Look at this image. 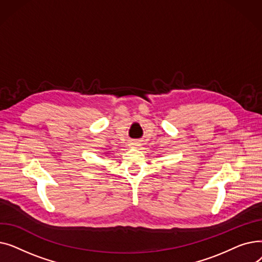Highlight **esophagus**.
<instances>
[{
  "instance_id": "1",
  "label": "esophagus",
  "mask_w": 262,
  "mask_h": 262,
  "mask_svg": "<svg viewBox=\"0 0 262 262\" xmlns=\"http://www.w3.org/2000/svg\"><path fill=\"white\" fill-rule=\"evenodd\" d=\"M130 147H139L141 145V142L140 141H137V140H134L129 143Z\"/></svg>"
}]
</instances>
